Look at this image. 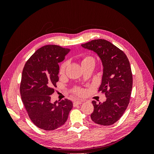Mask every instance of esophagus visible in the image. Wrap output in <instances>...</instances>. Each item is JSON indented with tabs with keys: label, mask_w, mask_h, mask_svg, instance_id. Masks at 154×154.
Instances as JSON below:
<instances>
[{
	"label": "esophagus",
	"mask_w": 154,
	"mask_h": 154,
	"mask_svg": "<svg viewBox=\"0 0 154 154\" xmlns=\"http://www.w3.org/2000/svg\"><path fill=\"white\" fill-rule=\"evenodd\" d=\"M83 102H84V101L83 100H76V101H74V105H81L82 104Z\"/></svg>",
	"instance_id": "esophagus-1"
}]
</instances>
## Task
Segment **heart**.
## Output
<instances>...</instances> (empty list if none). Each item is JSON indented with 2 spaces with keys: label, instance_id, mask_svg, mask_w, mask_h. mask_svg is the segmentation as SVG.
Masks as SVG:
<instances>
[{
  "label": "heart",
  "instance_id": "obj_1",
  "mask_svg": "<svg viewBox=\"0 0 154 154\" xmlns=\"http://www.w3.org/2000/svg\"><path fill=\"white\" fill-rule=\"evenodd\" d=\"M89 60H94V58H93L92 57H90V56H87V57H85L83 59L82 63L87 62V61H89ZM67 64H68L67 61H65V62H63L61 65H60V69H59V72H60V74H63V73H64L65 71H66V67L67 66ZM74 92H75L76 94H83V90L81 88L77 87V88H74Z\"/></svg>",
  "mask_w": 154,
  "mask_h": 154
}]
</instances>
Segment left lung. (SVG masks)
<instances>
[{"label":"left lung","instance_id":"8db88e82","mask_svg":"<svg viewBox=\"0 0 154 154\" xmlns=\"http://www.w3.org/2000/svg\"><path fill=\"white\" fill-rule=\"evenodd\" d=\"M82 46L97 53L103 67L98 91L104 93L106 100L103 103L92 101L91 119L96 124L111 125L121 118L130 102L133 78L128 59L123 51L104 39L93 40Z\"/></svg>","mask_w":154,"mask_h":154}]
</instances>
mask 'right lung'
<instances>
[{"label": "right lung", "mask_w": 154, "mask_h": 154, "mask_svg": "<svg viewBox=\"0 0 154 154\" xmlns=\"http://www.w3.org/2000/svg\"><path fill=\"white\" fill-rule=\"evenodd\" d=\"M71 49L47 45L37 50L26 62L22 71L20 92L31 122L37 127L53 130L61 127L68 118L72 102L67 99L51 102L58 82L59 63Z\"/></svg>", "instance_id": "right-lung-1"}]
</instances>
